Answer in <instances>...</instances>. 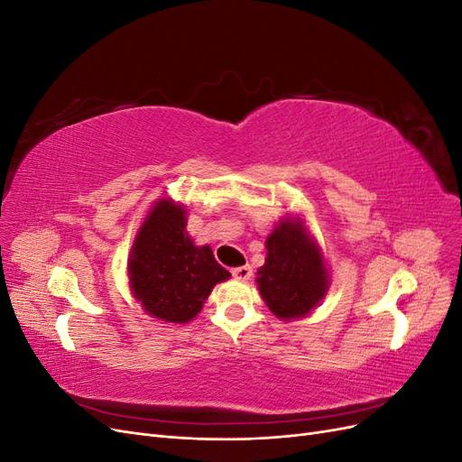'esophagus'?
I'll list each match as a JSON object with an SVG mask.
<instances>
[{
    "label": "esophagus",
    "mask_w": 462,
    "mask_h": 462,
    "mask_svg": "<svg viewBox=\"0 0 462 462\" xmlns=\"http://www.w3.org/2000/svg\"><path fill=\"white\" fill-rule=\"evenodd\" d=\"M231 273L235 279H239V282H248V279L253 277V268H250V265H241V268H233Z\"/></svg>",
    "instance_id": "obj_1"
}]
</instances>
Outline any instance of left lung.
Instances as JSON below:
<instances>
[{
  "instance_id": "8db88e82",
  "label": "left lung",
  "mask_w": 462,
  "mask_h": 462,
  "mask_svg": "<svg viewBox=\"0 0 462 462\" xmlns=\"http://www.w3.org/2000/svg\"><path fill=\"white\" fill-rule=\"evenodd\" d=\"M265 263L258 270V291L279 319L310 314L326 297L329 277L318 243L302 219L285 217L265 239Z\"/></svg>"
}]
</instances>
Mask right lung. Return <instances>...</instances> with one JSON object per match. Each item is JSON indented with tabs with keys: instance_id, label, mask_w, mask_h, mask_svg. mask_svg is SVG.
I'll list each match as a JSON object with an SVG mask.
<instances>
[{
	"instance_id": "1",
	"label": "right lung",
	"mask_w": 462,
	"mask_h": 462,
	"mask_svg": "<svg viewBox=\"0 0 462 462\" xmlns=\"http://www.w3.org/2000/svg\"><path fill=\"white\" fill-rule=\"evenodd\" d=\"M129 282L144 312L171 324H187L202 310L212 289L231 273L212 248L197 246L187 233V209L171 199L152 206L129 256Z\"/></svg>"
}]
</instances>
